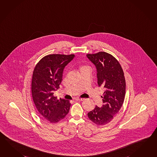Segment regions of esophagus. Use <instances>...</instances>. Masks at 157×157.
<instances>
[{
    "instance_id": "1",
    "label": "esophagus",
    "mask_w": 157,
    "mask_h": 157,
    "mask_svg": "<svg viewBox=\"0 0 157 157\" xmlns=\"http://www.w3.org/2000/svg\"><path fill=\"white\" fill-rule=\"evenodd\" d=\"M84 100V98H75V100H77V101H83Z\"/></svg>"
}]
</instances>
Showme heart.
<instances>
[{"label":"heart","mask_w":157,"mask_h":157,"mask_svg":"<svg viewBox=\"0 0 157 157\" xmlns=\"http://www.w3.org/2000/svg\"><path fill=\"white\" fill-rule=\"evenodd\" d=\"M84 69H90V67L86 65H84L80 67V70H84Z\"/></svg>","instance_id":"obj_1"}]
</instances>
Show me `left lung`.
Wrapping results in <instances>:
<instances>
[{
    "label": "left lung",
    "instance_id": "1",
    "mask_svg": "<svg viewBox=\"0 0 157 157\" xmlns=\"http://www.w3.org/2000/svg\"><path fill=\"white\" fill-rule=\"evenodd\" d=\"M87 57L97 69L98 87L104 89L102 96L104 104L88 113L91 121L98 125L111 122L118 113L124 100L125 80L124 72L118 61L105 52L87 54Z\"/></svg>",
    "mask_w": 157,
    "mask_h": 157
}]
</instances>
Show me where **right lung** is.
I'll list each match as a JSON object with an SVG mask.
<instances>
[{"mask_svg": "<svg viewBox=\"0 0 157 157\" xmlns=\"http://www.w3.org/2000/svg\"><path fill=\"white\" fill-rule=\"evenodd\" d=\"M73 54H52L44 56L36 65L32 81V97L42 117L51 123L64 118L70 110V101L53 96L63 80V69L73 59Z\"/></svg>", "mask_w": 157, "mask_h": 157, "instance_id": "right-lung-1", "label": "right lung"}]
</instances>
